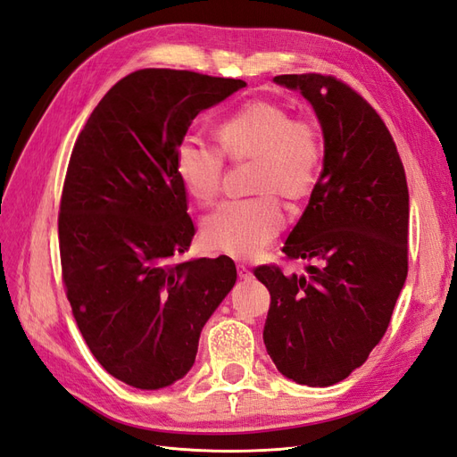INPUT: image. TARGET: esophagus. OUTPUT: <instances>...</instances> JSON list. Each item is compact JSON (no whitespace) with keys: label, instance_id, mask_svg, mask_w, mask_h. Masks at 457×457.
I'll return each mask as SVG.
<instances>
[{"label":"esophagus","instance_id":"obj_1","mask_svg":"<svg viewBox=\"0 0 457 457\" xmlns=\"http://www.w3.org/2000/svg\"><path fill=\"white\" fill-rule=\"evenodd\" d=\"M237 270H238V276H240V280H252L253 278V274H252V270L247 269V267H244V265H238L237 267Z\"/></svg>","mask_w":457,"mask_h":457}]
</instances>
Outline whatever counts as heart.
Returning a JSON list of instances; mask_svg holds the SVG:
<instances>
[{
    "mask_svg": "<svg viewBox=\"0 0 457 457\" xmlns=\"http://www.w3.org/2000/svg\"><path fill=\"white\" fill-rule=\"evenodd\" d=\"M215 137L219 146L185 137L173 154L175 175L196 202L212 204L223 185L225 158L252 160L247 190L255 196L223 202L202 227L210 250L250 259L267 250L284 227L272 195L292 202L311 195L322 165V135L312 121L292 118L284 104L255 99L220 121Z\"/></svg>",
    "mask_w": 457,
    "mask_h": 457,
    "instance_id": "heart-1",
    "label": "heart"
}]
</instances>
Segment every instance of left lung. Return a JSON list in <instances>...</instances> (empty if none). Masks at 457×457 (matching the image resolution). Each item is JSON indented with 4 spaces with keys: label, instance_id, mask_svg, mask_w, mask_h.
Returning <instances> with one entry per match:
<instances>
[{
    "label": "left lung",
    "instance_id": "left-lung-1",
    "mask_svg": "<svg viewBox=\"0 0 457 457\" xmlns=\"http://www.w3.org/2000/svg\"><path fill=\"white\" fill-rule=\"evenodd\" d=\"M274 81L312 104L324 163L282 247L287 259L312 261L309 274L286 276L276 265L253 270L270 292L262 339L282 376L328 386L366 362L406 282V173L389 129L353 87L322 74Z\"/></svg>",
    "mask_w": 457,
    "mask_h": 457
}]
</instances>
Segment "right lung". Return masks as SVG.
<instances>
[{
  "mask_svg": "<svg viewBox=\"0 0 457 457\" xmlns=\"http://www.w3.org/2000/svg\"><path fill=\"white\" fill-rule=\"evenodd\" d=\"M242 87L137 71L103 96L74 145L59 213L66 297L93 356L137 389L187 376L204 324L237 282L227 255L175 261L196 230L173 154L202 110Z\"/></svg>",
  "mask_w": 457,
  "mask_h": 457,
  "instance_id": "1",
  "label": "right lung"
}]
</instances>
